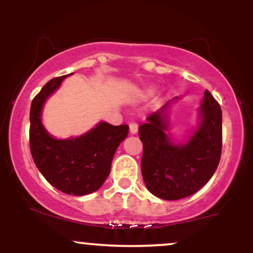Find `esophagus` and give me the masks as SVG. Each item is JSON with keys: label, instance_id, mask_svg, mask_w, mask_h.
<instances>
[{"label": "esophagus", "instance_id": "esophagus-1", "mask_svg": "<svg viewBox=\"0 0 253 253\" xmlns=\"http://www.w3.org/2000/svg\"><path fill=\"white\" fill-rule=\"evenodd\" d=\"M129 133L132 135H134V134H136V133H138V125H136L135 123L129 124Z\"/></svg>", "mask_w": 253, "mask_h": 253}]
</instances>
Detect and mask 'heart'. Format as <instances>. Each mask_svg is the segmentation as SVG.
<instances>
[{
	"label": "heart",
	"instance_id": "b5f03b06",
	"mask_svg": "<svg viewBox=\"0 0 253 253\" xmlns=\"http://www.w3.org/2000/svg\"><path fill=\"white\" fill-rule=\"evenodd\" d=\"M152 91H153V90H152V89H151V90H150V92H152Z\"/></svg>",
	"mask_w": 253,
	"mask_h": 253
}]
</instances>
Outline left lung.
<instances>
[{
	"label": "left lung",
	"instance_id": "1",
	"mask_svg": "<svg viewBox=\"0 0 253 253\" xmlns=\"http://www.w3.org/2000/svg\"><path fill=\"white\" fill-rule=\"evenodd\" d=\"M181 96L169 101L139 127L143 141L141 173L153 195L175 201L200 190L219 165L222 145V113L206 90L197 110V125L184 141L170 134V109Z\"/></svg>",
	"mask_w": 253,
	"mask_h": 253
}]
</instances>
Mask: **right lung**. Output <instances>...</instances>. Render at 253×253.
<instances>
[{"label": "right lung", "instance_id": "add662e5", "mask_svg": "<svg viewBox=\"0 0 253 253\" xmlns=\"http://www.w3.org/2000/svg\"><path fill=\"white\" fill-rule=\"evenodd\" d=\"M71 75L52 78L32 101L30 145L34 163L46 181L69 195L83 196L100 189L106 181L115 151L128 134V126L100 121L77 136L58 139L50 134L42 120L43 106Z\"/></svg>", "mask_w": 253, "mask_h": 253}]
</instances>
